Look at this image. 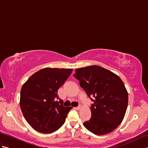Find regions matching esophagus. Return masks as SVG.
Masks as SVG:
<instances>
[{"label": "esophagus", "instance_id": "34e87169", "mask_svg": "<svg viewBox=\"0 0 148 148\" xmlns=\"http://www.w3.org/2000/svg\"><path fill=\"white\" fill-rule=\"evenodd\" d=\"M81 108H82V107H81V105H79V106H78L77 108H76V109H77V110H80L81 109Z\"/></svg>", "mask_w": 148, "mask_h": 148}]
</instances>
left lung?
<instances>
[{
  "label": "left lung",
  "mask_w": 148,
  "mask_h": 148,
  "mask_svg": "<svg viewBox=\"0 0 148 148\" xmlns=\"http://www.w3.org/2000/svg\"><path fill=\"white\" fill-rule=\"evenodd\" d=\"M74 77L93 102L92 117L83 123L84 126L96 135L114 130L123 119L128 106V92L120 77L98 65L77 69Z\"/></svg>",
  "instance_id": "obj_1"
}]
</instances>
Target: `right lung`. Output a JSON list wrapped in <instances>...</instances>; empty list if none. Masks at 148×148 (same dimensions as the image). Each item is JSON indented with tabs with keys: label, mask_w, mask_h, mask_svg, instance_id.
<instances>
[{
	"label": "right lung",
	"mask_w": 148,
	"mask_h": 148,
	"mask_svg": "<svg viewBox=\"0 0 148 148\" xmlns=\"http://www.w3.org/2000/svg\"><path fill=\"white\" fill-rule=\"evenodd\" d=\"M72 69L45 68L31 76L22 86L20 108L34 129L44 134L57 130L65 121L72 107L63 106L57 92Z\"/></svg>",
	"instance_id": "add662e5"
}]
</instances>
